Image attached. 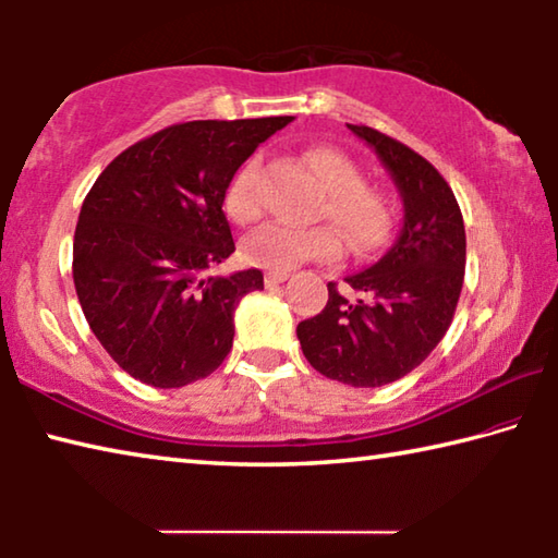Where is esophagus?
Instances as JSON below:
<instances>
[{
  "label": "esophagus",
  "instance_id": "34e87169",
  "mask_svg": "<svg viewBox=\"0 0 558 558\" xmlns=\"http://www.w3.org/2000/svg\"><path fill=\"white\" fill-rule=\"evenodd\" d=\"M290 278V272H278V270H268L266 272V286L268 288H276L280 282H286Z\"/></svg>",
  "mask_w": 558,
  "mask_h": 558
}]
</instances>
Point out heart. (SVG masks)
I'll list each match as a JSON object with an SVG mask.
<instances>
[{"mask_svg":"<svg viewBox=\"0 0 558 558\" xmlns=\"http://www.w3.org/2000/svg\"><path fill=\"white\" fill-rule=\"evenodd\" d=\"M305 162L325 189L319 214L332 221L354 251H374L389 239L393 226L391 196L381 186L362 182V169L352 157L335 147H310ZM223 209L229 219L248 226L260 219L263 202L258 192V159H248L226 186ZM342 243L325 226L290 229L270 223L245 239L243 256L251 266L288 272L307 260H335Z\"/></svg>","mask_w":558,"mask_h":558,"instance_id":"obj_1","label":"heart"}]
</instances>
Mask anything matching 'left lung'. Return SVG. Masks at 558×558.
<instances>
[{"label":"left lung","mask_w":558,"mask_h":558,"mask_svg":"<svg viewBox=\"0 0 558 558\" xmlns=\"http://www.w3.org/2000/svg\"><path fill=\"white\" fill-rule=\"evenodd\" d=\"M369 143L403 196V229L386 256L344 278L347 300L327 282L325 310L298 325L302 354L327 379L384 386L413 372L446 337L465 280V223L456 194L426 157L366 125Z\"/></svg>","instance_id":"obj_1"}]
</instances>
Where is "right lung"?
Segmentation results:
<instances>
[{"mask_svg":"<svg viewBox=\"0 0 558 558\" xmlns=\"http://www.w3.org/2000/svg\"><path fill=\"white\" fill-rule=\"evenodd\" d=\"M292 118L179 122L102 169L73 235V286L93 335L132 379L179 389L221 366L233 310L263 290L251 268L209 270L235 251L226 186Z\"/></svg>","mask_w":558,"mask_h":558,"instance_id":"1","label":"right lung"}]
</instances>
